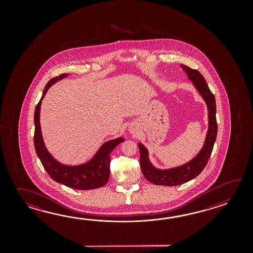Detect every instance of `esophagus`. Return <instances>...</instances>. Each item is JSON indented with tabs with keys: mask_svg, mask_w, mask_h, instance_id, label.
Returning a JSON list of instances; mask_svg holds the SVG:
<instances>
[{
	"mask_svg": "<svg viewBox=\"0 0 253 253\" xmlns=\"http://www.w3.org/2000/svg\"><path fill=\"white\" fill-rule=\"evenodd\" d=\"M130 131H131V132H132V133H133V130H131V129H130Z\"/></svg>",
	"mask_w": 253,
	"mask_h": 253,
	"instance_id": "obj_1",
	"label": "esophagus"
}]
</instances>
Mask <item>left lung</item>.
Returning a JSON list of instances; mask_svg holds the SVG:
<instances>
[{
    "instance_id": "1",
    "label": "left lung",
    "mask_w": 253,
    "mask_h": 253,
    "mask_svg": "<svg viewBox=\"0 0 253 253\" xmlns=\"http://www.w3.org/2000/svg\"><path fill=\"white\" fill-rule=\"evenodd\" d=\"M183 71L187 74L190 81L199 91L205 99L208 108L209 127L206 134L205 145L199 154L193 160L181 167H174L167 170L157 169L151 164L148 158V151L141 143L138 144L140 151V167L144 176L150 183L156 185L175 186L182 183H187L190 180L199 175L206 167L210 158L216 136H217V121H216V103L214 95L211 93L207 85L204 76L197 70L191 69L185 65H181Z\"/></svg>"
}]
</instances>
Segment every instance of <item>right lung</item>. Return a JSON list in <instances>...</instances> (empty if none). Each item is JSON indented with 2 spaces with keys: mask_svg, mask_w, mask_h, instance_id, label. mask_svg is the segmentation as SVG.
<instances>
[{
  "mask_svg": "<svg viewBox=\"0 0 253 253\" xmlns=\"http://www.w3.org/2000/svg\"><path fill=\"white\" fill-rule=\"evenodd\" d=\"M69 75L64 73L51 79L46 84L43 90L42 97L39 101L34 112V146L36 154L42 164L44 169L47 171L48 175L57 183H62L70 188L77 190H91V189L102 187L108 183L110 172V155L116 146L125 141L123 137L117 139L110 140L99 148L97 154L91 160L86 164L69 167L61 165L56 161L51 155L48 153L43 142L41 124H40V110L42 100L48 91L49 86L53 85L55 82L63 79Z\"/></svg>",
  "mask_w": 253,
  "mask_h": 253,
  "instance_id": "add662e5",
  "label": "right lung"
}]
</instances>
